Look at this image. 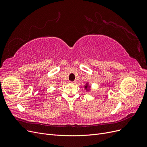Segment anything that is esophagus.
<instances>
[{
  "instance_id": "esophagus-1",
  "label": "esophagus",
  "mask_w": 147,
  "mask_h": 147,
  "mask_svg": "<svg viewBox=\"0 0 147 147\" xmlns=\"http://www.w3.org/2000/svg\"><path fill=\"white\" fill-rule=\"evenodd\" d=\"M70 83H72V84H76V81H74V82H70Z\"/></svg>"
}]
</instances>
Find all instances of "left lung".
<instances>
[{"label": "left lung", "instance_id": "obj_1", "mask_svg": "<svg viewBox=\"0 0 147 147\" xmlns=\"http://www.w3.org/2000/svg\"><path fill=\"white\" fill-rule=\"evenodd\" d=\"M84 90L88 92H90L91 91V86L90 85V84H89V82H87L85 84V85H84Z\"/></svg>", "mask_w": 147, "mask_h": 147}]
</instances>
